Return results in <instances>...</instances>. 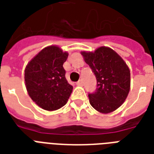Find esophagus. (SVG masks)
Here are the masks:
<instances>
[{"label": "esophagus", "instance_id": "1", "mask_svg": "<svg viewBox=\"0 0 154 154\" xmlns=\"http://www.w3.org/2000/svg\"><path fill=\"white\" fill-rule=\"evenodd\" d=\"M83 83H84V82H83V80L81 79V80H79V81H78V82H77V85L82 86V85H83Z\"/></svg>", "mask_w": 154, "mask_h": 154}]
</instances>
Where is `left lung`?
<instances>
[{"label":"left lung","mask_w":154,"mask_h":154,"mask_svg":"<svg viewBox=\"0 0 154 154\" xmlns=\"http://www.w3.org/2000/svg\"><path fill=\"white\" fill-rule=\"evenodd\" d=\"M85 61L96 76L97 89L89 94V103L101 113H109L125 101L130 89V71L114 50L102 46L82 52Z\"/></svg>","instance_id":"1"}]
</instances>
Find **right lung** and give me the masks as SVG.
Here are the masks:
<instances>
[{"label": "right lung", "mask_w": 154, "mask_h": 154, "mask_svg": "<svg viewBox=\"0 0 154 154\" xmlns=\"http://www.w3.org/2000/svg\"><path fill=\"white\" fill-rule=\"evenodd\" d=\"M67 52L56 45L45 48L35 56L25 69L26 89L39 107L48 111L60 109L67 103L72 86L65 78L63 64Z\"/></svg>", "instance_id": "right-lung-1"}]
</instances>
